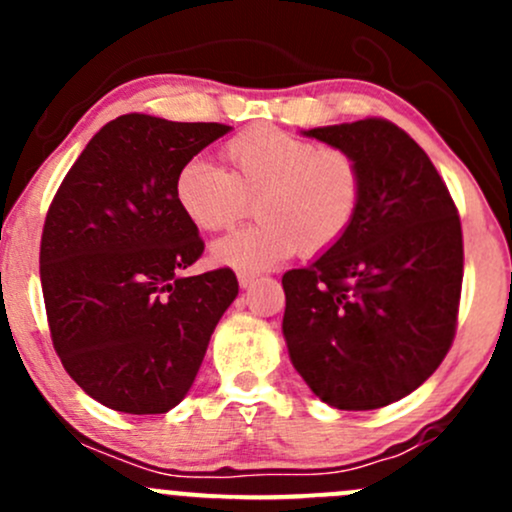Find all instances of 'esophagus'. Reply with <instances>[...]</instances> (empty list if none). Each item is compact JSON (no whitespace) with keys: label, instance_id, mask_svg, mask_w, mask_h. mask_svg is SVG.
Wrapping results in <instances>:
<instances>
[{"label":"esophagus","instance_id":"34e87169","mask_svg":"<svg viewBox=\"0 0 512 512\" xmlns=\"http://www.w3.org/2000/svg\"><path fill=\"white\" fill-rule=\"evenodd\" d=\"M257 276H260L257 272H248V269H240V272H238V284L243 286V289H248V286L255 284Z\"/></svg>","mask_w":512,"mask_h":512}]
</instances>
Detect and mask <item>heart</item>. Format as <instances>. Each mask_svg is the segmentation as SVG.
I'll list each match as a JSON object with an SVG mask.
<instances>
[{
  "mask_svg": "<svg viewBox=\"0 0 512 512\" xmlns=\"http://www.w3.org/2000/svg\"><path fill=\"white\" fill-rule=\"evenodd\" d=\"M223 158L228 170L192 158L175 178L180 209L202 231L233 226L257 199L262 221L216 240V262L255 272L284 262L298 248L322 255L354 226L363 170L351 151L257 125L228 139Z\"/></svg>",
  "mask_w": 512,
  "mask_h": 512,
  "instance_id": "b5f03b06",
  "label": "heart"
}]
</instances>
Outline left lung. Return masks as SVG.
I'll return each instance as SVG.
<instances>
[{"label":"left lung","instance_id":"obj_1","mask_svg":"<svg viewBox=\"0 0 512 512\" xmlns=\"http://www.w3.org/2000/svg\"><path fill=\"white\" fill-rule=\"evenodd\" d=\"M303 134L358 158L363 199L342 243L284 274L281 330L293 366L322 402L387 407L431 378L455 339L460 214L426 151L390 120Z\"/></svg>","mask_w":512,"mask_h":512}]
</instances>
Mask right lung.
I'll return each instance as SVG.
<instances>
[{
    "label": "right lung",
    "instance_id": "obj_1",
    "mask_svg": "<svg viewBox=\"0 0 512 512\" xmlns=\"http://www.w3.org/2000/svg\"><path fill=\"white\" fill-rule=\"evenodd\" d=\"M228 129L120 115L86 144L52 199L40 240L52 346L105 407L166 414L180 404L236 301L233 269L182 276L204 240L175 197L178 170Z\"/></svg>",
    "mask_w": 512,
    "mask_h": 512
}]
</instances>
